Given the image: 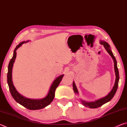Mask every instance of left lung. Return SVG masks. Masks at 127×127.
Instances as JSON below:
<instances>
[{
  "label": "left lung",
  "mask_w": 127,
  "mask_h": 127,
  "mask_svg": "<svg viewBox=\"0 0 127 127\" xmlns=\"http://www.w3.org/2000/svg\"><path fill=\"white\" fill-rule=\"evenodd\" d=\"M100 44L104 45V47L105 48V49H106L107 52L109 54V55H110L111 56V57L112 58V59L114 61V70L115 73L116 78H115V83L114 85L113 89H111L110 92H109L106 96H105L102 98H98V99L94 101H86L81 99V103L83 104V106H85L86 107H89L90 108H92V109L97 108V107H99L100 106H101L102 105L108 102L109 101H110L111 99H112L113 97H114V96L115 95L116 92H117V90L118 89V82H119V70H118V66H117V61H116L115 57L113 55L112 51L111 50L110 45H109L108 43L103 40H100ZM73 91L74 92V93L78 95L79 93H78V90H77V88L76 87V84H75L74 81L73 82Z\"/></svg>",
  "instance_id": "1"
}]
</instances>
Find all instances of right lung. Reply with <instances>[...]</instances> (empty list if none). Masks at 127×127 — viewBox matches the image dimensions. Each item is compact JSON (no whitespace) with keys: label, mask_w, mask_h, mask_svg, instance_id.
Wrapping results in <instances>:
<instances>
[{"label":"right lung","mask_w":127,"mask_h":127,"mask_svg":"<svg viewBox=\"0 0 127 127\" xmlns=\"http://www.w3.org/2000/svg\"><path fill=\"white\" fill-rule=\"evenodd\" d=\"M29 41V40L26 41L21 42L15 48L13 55L12 58L10 59L9 65L8 67V73H7V82L8 86H9V91L10 92L12 97L17 102L22 105L23 106L25 107L29 110H38L45 107L52 102L55 96V91L57 87L58 86L60 82L62 81V78L64 76V74H61L57 77L55 80L51 84V86L49 89V92L46 96L44 98H38V99H33V98H29L23 96L17 91L12 81V69L13 66V64L16 58L17 49L22 45L25 43H27Z\"/></svg>","instance_id":"right-lung-1"}]
</instances>
